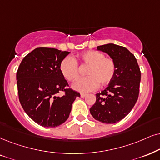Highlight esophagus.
<instances>
[{
  "mask_svg": "<svg viewBox=\"0 0 160 160\" xmlns=\"http://www.w3.org/2000/svg\"><path fill=\"white\" fill-rule=\"evenodd\" d=\"M86 96V94H80V97H81V98H85V97Z\"/></svg>",
  "mask_w": 160,
  "mask_h": 160,
  "instance_id": "1",
  "label": "esophagus"
}]
</instances>
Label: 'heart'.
<instances>
[{"label":"heart","mask_w":160,"mask_h":160,"mask_svg":"<svg viewBox=\"0 0 160 160\" xmlns=\"http://www.w3.org/2000/svg\"><path fill=\"white\" fill-rule=\"evenodd\" d=\"M82 64L88 66L87 78H79L72 85V88L79 92L86 93L94 91L99 84L104 86L112 81L116 72V65L112 58H106L102 52L94 50L85 52L78 57ZM62 75L68 81H73L79 76L78 66L76 60L66 57L60 64Z\"/></svg>","instance_id":"1"}]
</instances>
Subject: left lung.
Listing matches in <instances>:
<instances>
[{
  "instance_id": "left-lung-1",
  "label": "left lung",
  "mask_w": 160,
  "mask_h": 160,
  "mask_svg": "<svg viewBox=\"0 0 160 160\" xmlns=\"http://www.w3.org/2000/svg\"><path fill=\"white\" fill-rule=\"evenodd\" d=\"M108 54L116 65V72L106 89L96 94L90 113L96 120L116 123L129 114L139 96L141 73L134 54L126 48L108 43L97 47Z\"/></svg>"
}]
</instances>
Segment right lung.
<instances>
[{
  "label": "right lung",
  "mask_w": 160,
  "mask_h": 160,
  "mask_svg": "<svg viewBox=\"0 0 160 160\" xmlns=\"http://www.w3.org/2000/svg\"><path fill=\"white\" fill-rule=\"evenodd\" d=\"M53 48H36L26 55L17 72L18 96L23 110L43 127H57L69 117L72 106L80 93L67 88L60 64L69 54ZM65 91L62 97L57 96Z\"/></svg>",
  "instance_id": "1"
}]
</instances>
